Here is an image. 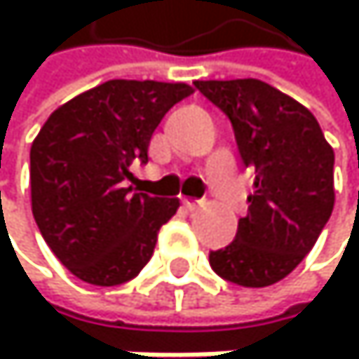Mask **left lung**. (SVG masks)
Segmentation results:
<instances>
[{
  "mask_svg": "<svg viewBox=\"0 0 359 359\" xmlns=\"http://www.w3.org/2000/svg\"><path fill=\"white\" fill-rule=\"evenodd\" d=\"M191 94L185 83L111 79L68 101L29 150L32 213L60 263L79 280L118 286L150 260L178 198L142 181L161 118Z\"/></svg>",
  "mask_w": 359,
  "mask_h": 359,
  "instance_id": "obj_1",
  "label": "left lung"
}]
</instances>
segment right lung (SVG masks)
I'll list each match as a JSON object with an SVG mask.
<instances>
[{
    "mask_svg": "<svg viewBox=\"0 0 359 359\" xmlns=\"http://www.w3.org/2000/svg\"><path fill=\"white\" fill-rule=\"evenodd\" d=\"M198 90L228 116L256 174L248 215L209 263L232 284L271 286L306 258L332 215L334 150L304 105L263 81H200Z\"/></svg>",
    "mask_w": 359,
    "mask_h": 359,
    "instance_id": "right-lung-1",
    "label": "right lung"
}]
</instances>
